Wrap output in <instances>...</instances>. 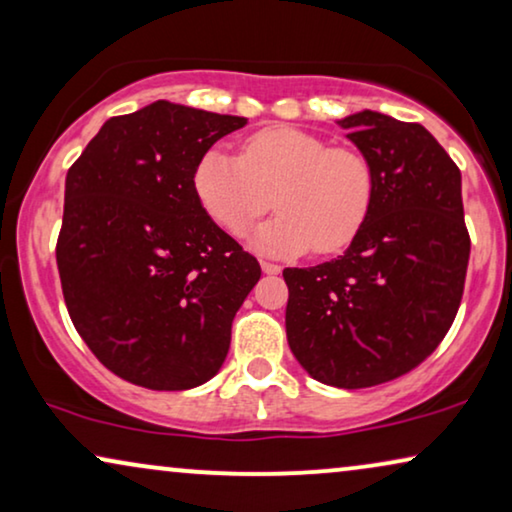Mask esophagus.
Masks as SVG:
<instances>
[{
	"instance_id": "1",
	"label": "esophagus",
	"mask_w": 512,
	"mask_h": 512,
	"mask_svg": "<svg viewBox=\"0 0 512 512\" xmlns=\"http://www.w3.org/2000/svg\"><path fill=\"white\" fill-rule=\"evenodd\" d=\"M261 268H263L265 275H279V272H282V265L270 263V261H261Z\"/></svg>"
}]
</instances>
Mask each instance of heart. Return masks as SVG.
I'll return each mask as SVG.
<instances>
[{
	"mask_svg": "<svg viewBox=\"0 0 512 512\" xmlns=\"http://www.w3.org/2000/svg\"><path fill=\"white\" fill-rule=\"evenodd\" d=\"M193 191L209 219L230 235L247 233L270 209L251 242L265 254H338L366 226L375 202V172L361 151L331 146L312 132L277 125L251 135L235 156L223 146L202 153Z\"/></svg>",
	"mask_w": 512,
	"mask_h": 512,
	"instance_id": "heart-1",
	"label": "heart"
}]
</instances>
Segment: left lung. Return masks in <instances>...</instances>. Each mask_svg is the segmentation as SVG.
Listing matches in <instances>:
<instances>
[{"mask_svg": "<svg viewBox=\"0 0 512 512\" xmlns=\"http://www.w3.org/2000/svg\"><path fill=\"white\" fill-rule=\"evenodd\" d=\"M340 128L375 172V202L345 254L286 268V338L314 380L363 389L417 368L450 331L471 237L461 172L424 125L359 111Z\"/></svg>", "mask_w": 512, "mask_h": 512, "instance_id": "8db88e82", "label": "left lung"}]
</instances>
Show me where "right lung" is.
<instances>
[{"mask_svg": "<svg viewBox=\"0 0 512 512\" xmlns=\"http://www.w3.org/2000/svg\"><path fill=\"white\" fill-rule=\"evenodd\" d=\"M244 125L158 100L109 118L69 167L62 296L90 352L137 387L181 391L219 373L235 312L261 277L193 191L202 153Z\"/></svg>", "mask_w": 512, "mask_h": 512, "instance_id": "obj_1", "label": "right lung"}]
</instances>
